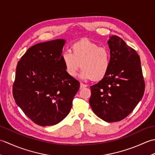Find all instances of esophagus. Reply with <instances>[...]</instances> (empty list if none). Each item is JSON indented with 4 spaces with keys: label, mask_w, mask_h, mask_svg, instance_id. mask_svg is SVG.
I'll return each mask as SVG.
<instances>
[{
    "label": "esophagus",
    "mask_w": 155,
    "mask_h": 155,
    "mask_svg": "<svg viewBox=\"0 0 155 155\" xmlns=\"http://www.w3.org/2000/svg\"><path fill=\"white\" fill-rule=\"evenodd\" d=\"M87 87V84H83V83H81V84H80V88H83Z\"/></svg>",
    "instance_id": "esophagus-1"
}]
</instances>
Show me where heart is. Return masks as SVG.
I'll return each mask as SVG.
<instances>
[{
    "mask_svg": "<svg viewBox=\"0 0 155 155\" xmlns=\"http://www.w3.org/2000/svg\"><path fill=\"white\" fill-rule=\"evenodd\" d=\"M62 59L66 72L72 77L77 75L81 67L80 77L83 80L102 79L107 75L110 65L109 51L88 40L76 42L72 45V52L62 53Z\"/></svg>",
    "mask_w": 155,
    "mask_h": 155,
    "instance_id": "heart-1",
    "label": "heart"
}]
</instances>
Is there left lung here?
Returning <instances> with one entry per match:
<instances>
[{
	"label": "left lung",
	"instance_id": "obj_1",
	"mask_svg": "<svg viewBox=\"0 0 155 155\" xmlns=\"http://www.w3.org/2000/svg\"><path fill=\"white\" fill-rule=\"evenodd\" d=\"M110 65L107 75L91 87L92 110L107 123L120 121L142 99L144 88L140 59L137 52L117 36L110 37Z\"/></svg>",
	"mask_w": 155,
	"mask_h": 155
}]
</instances>
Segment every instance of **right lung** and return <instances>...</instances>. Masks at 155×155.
Wrapping results in <instances>:
<instances>
[{
  "instance_id": "obj_1",
  "label": "right lung",
  "mask_w": 155,
  "mask_h": 155,
  "mask_svg": "<svg viewBox=\"0 0 155 155\" xmlns=\"http://www.w3.org/2000/svg\"><path fill=\"white\" fill-rule=\"evenodd\" d=\"M66 41L56 39L29 48L16 66L12 93L16 104L42 127L60 123L70 113L80 83L66 72Z\"/></svg>"
}]
</instances>
